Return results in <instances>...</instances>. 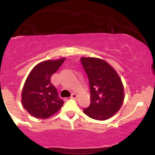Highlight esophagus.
I'll use <instances>...</instances> for the list:
<instances>
[{"mask_svg": "<svg viewBox=\"0 0 155 155\" xmlns=\"http://www.w3.org/2000/svg\"><path fill=\"white\" fill-rule=\"evenodd\" d=\"M78 95L76 94H73L71 95V97H70V98H72V99H76Z\"/></svg>", "mask_w": 155, "mask_h": 155, "instance_id": "esophagus-1", "label": "esophagus"}]
</instances>
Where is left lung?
<instances>
[{"label": "left lung", "mask_w": 155, "mask_h": 155, "mask_svg": "<svg viewBox=\"0 0 155 155\" xmlns=\"http://www.w3.org/2000/svg\"><path fill=\"white\" fill-rule=\"evenodd\" d=\"M87 73L91 91V104L83 109L85 115L99 121L113 116L124 99L121 79L112 66L97 58H81Z\"/></svg>", "instance_id": "1"}]
</instances>
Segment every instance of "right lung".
I'll use <instances>...</instances> for the list:
<instances>
[{"label": "right lung", "instance_id": "right-lung-1", "mask_svg": "<svg viewBox=\"0 0 155 155\" xmlns=\"http://www.w3.org/2000/svg\"><path fill=\"white\" fill-rule=\"evenodd\" d=\"M65 58L48 60L36 65L30 72L21 92V104L30 115L37 118H49L61 108L64 101L51 84V76Z\"/></svg>", "mask_w": 155, "mask_h": 155}]
</instances>
